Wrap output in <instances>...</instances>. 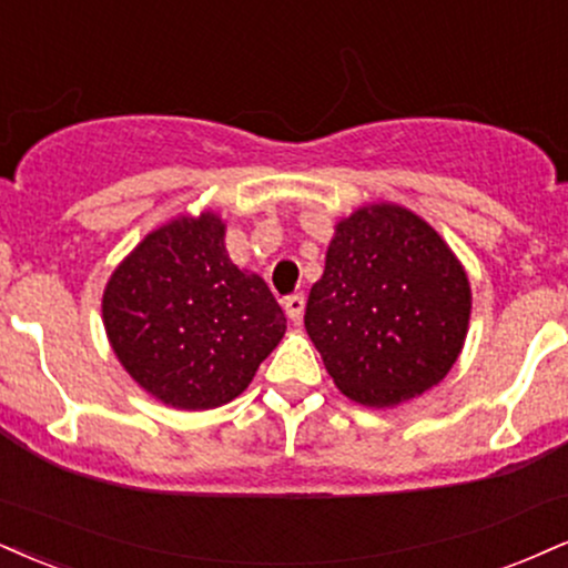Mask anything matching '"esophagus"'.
Wrapping results in <instances>:
<instances>
[{
  "mask_svg": "<svg viewBox=\"0 0 568 568\" xmlns=\"http://www.w3.org/2000/svg\"><path fill=\"white\" fill-rule=\"evenodd\" d=\"M304 293H293V296L285 298V314H288L291 323H302L304 317Z\"/></svg>",
  "mask_w": 568,
  "mask_h": 568,
  "instance_id": "1",
  "label": "esophagus"
}]
</instances>
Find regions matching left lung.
Listing matches in <instances>:
<instances>
[{"label": "left lung", "instance_id": "1", "mask_svg": "<svg viewBox=\"0 0 568 568\" xmlns=\"http://www.w3.org/2000/svg\"><path fill=\"white\" fill-rule=\"evenodd\" d=\"M470 283L432 224L396 203L341 219L304 325L333 384L367 407H396L460 357Z\"/></svg>", "mask_w": 568, "mask_h": 568}]
</instances>
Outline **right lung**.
I'll list each match as a JSON object with an SVG mask.
<instances>
[{
  "mask_svg": "<svg viewBox=\"0 0 568 568\" xmlns=\"http://www.w3.org/2000/svg\"><path fill=\"white\" fill-rule=\"evenodd\" d=\"M102 323L124 371L176 409L241 396L285 333L264 280L232 264L214 211L145 235L108 280Z\"/></svg>",
  "mask_w": 568,
  "mask_h": 568,
  "instance_id": "1",
  "label": "right lung"
}]
</instances>
